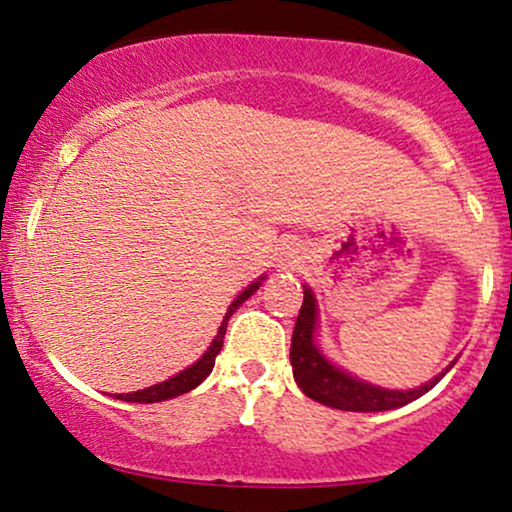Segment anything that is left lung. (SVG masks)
Here are the masks:
<instances>
[{"mask_svg": "<svg viewBox=\"0 0 512 512\" xmlns=\"http://www.w3.org/2000/svg\"><path fill=\"white\" fill-rule=\"evenodd\" d=\"M315 298L313 291L305 289L301 313H298L296 327H293L291 339V366L293 378L301 390L315 402L327 404L332 409L342 411H385L397 409L404 404L414 402L421 395H426L433 385L443 378H433L431 383L421 385L419 390H383L363 383V380L354 378V375L344 373L337 366H332L325 356L317 351L315 339Z\"/></svg>", "mask_w": 512, "mask_h": 512, "instance_id": "8db88e82", "label": "left lung"}]
</instances>
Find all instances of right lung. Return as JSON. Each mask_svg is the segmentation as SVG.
<instances>
[{
	"instance_id": "add662e5",
	"label": "right lung",
	"mask_w": 512,
	"mask_h": 512,
	"mask_svg": "<svg viewBox=\"0 0 512 512\" xmlns=\"http://www.w3.org/2000/svg\"><path fill=\"white\" fill-rule=\"evenodd\" d=\"M257 286H260V281H255V284H250L248 289H245L236 301L231 303V308H228L226 317H223L221 327H219V334L214 337V342L207 351H204V356L199 358L195 366L185 368L182 373L175 375V378L166 380V383H158L154 387H146V390H139V392H127V395H117V399H125V402H139V404H149V402H163V399H170V397H178V395H185V392L195 390V387L202 383L204 378L211 373V368H214V361H216V354L221 351L223 346V334H226V327H228V317L236 313V308L243 301H248L252 293L257 291Z\"/></svg>"
}]
</instances>
